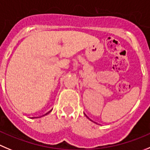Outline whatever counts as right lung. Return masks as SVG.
<instances>
[{
    "instance_id": "obj_1",
    "label": "right lung",
    "mask_w": 150,
    "mask_h": 150,
    "mask_svg": "<svg viewBox=\"0 0 150 150\" xmlns=\"http://www.w3.org/2000/svg\"><path fill=\"white\" fill-rule=\"evenodd\" d=\"M51 110H50V111H49V112H47V113H45V115H47V114H48V113H49V112H51ZM42 116H43V115H42ZM33 119H34V118H33Z\"/></svg>"
}]
</instances>
